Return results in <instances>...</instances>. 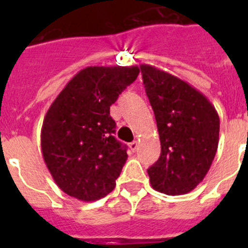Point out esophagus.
Here are the masks:
<instances>
[{"label": "esophagus", "mask_w": 248, "mask_h": 248, "mask_svg": "<svg viewBox=\"0 0 248 248\" xmlns=\"http://www.w3.org/2000/svg\"><path fill=\"white\" fill-rule=\"evenodd\" d=\"M129 148H130L131 151H137L138 150V141H131L129 144Z\"/></svg>", "instance_id": "esophagus-1"}]
</instances>
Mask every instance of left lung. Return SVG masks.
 Listing matches in <instances>:
<instances>
[{
    "mask_svg": "<svg viewBox=\"0 0 248 248\" xmlns=\"http://www.w3.org/2000/svg\"><path fill=\"white\" fill-rule=\"evenodd\" d=\"M154 110L161 154L148 169L151 187L184 195L203 180L218 145L220 118L202 93L170 73L140 65Z\"/></svg>",
    "mask_w": 248,
    "mask_h": 248,
    "instance_id": "left-lung-1",
    "label": "left lung"
}]
</instances>
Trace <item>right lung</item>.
<instances>
[{"instance_id":"right-lung-1","label":"right lung","mask_w":248,"mask_h":248,"mask_svg":"<svg viewBox=\"0 0 248 248\" xmlns=\"http://www.w3.org/2000/svg\"><path fill=\"white\" fill-rule=\"evenodd\" d=\"M139 68L87 67L48 109L41 131L45 163L58 187L80 201L104 198L128 159L114 138L110 105L137 79Z\"/></svg>"}]
</instances>
